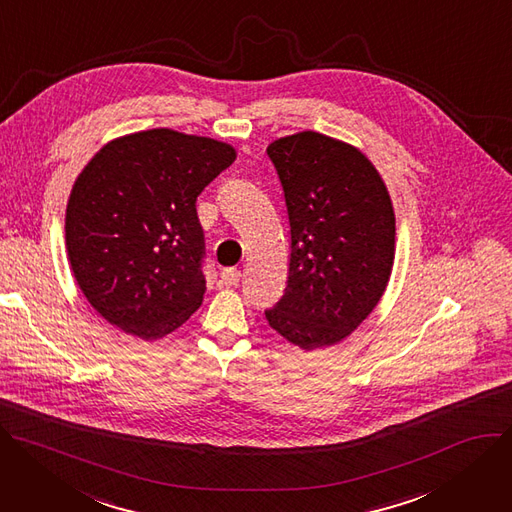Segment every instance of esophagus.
Listing matches in <instances>:
<instances>
[{"label": "esophagus", "mask_w": 512, "mask_h": 512, "mask_svg": "<svg viewBox=\"0 0 512 512\" xmlns=\"http://www.w3.org/2000/svg\"><path fill=\"white\" fill-rule=\"evenodd\" d=\"M242 278V272L238 268H225L221 272V282L225 287H236Z\"/></svg>", "instance_id": "obj_1"}]
</instances>
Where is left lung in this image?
<instances>
[{"label": "left lung", "mask_w": 512, "mask_h": 512, "mask_svg": "<svg viewBox=\"0 0 512 512\" xmlns=\"http://www.w3.org/2000/svg\"><path fill=\"white\" fill-rule=\"evenodd\" d=\"M285 193L291 258L268 325L305 352L346 339L382 299L394 264V209L368 156L305 130L266 148Z\"/></svg>", "instance_id": "8db88e82"}]
</instances>
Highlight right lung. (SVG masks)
<instances>
[{"label":"right lung","instance_id":"right-lung-1","mask_svg":"<svg viewBox=\"0 0 512 512\" xmlns=\"http://www.w3.org/2000/svg\"><path fill=\"white\" fill-rule=\"evenodd\" d=\"M236 160V148L170 128L107 142L67 203L71 270L91 307L154 342L203 303V230L195 201Z\"/></svg>","mask_w":512,"mask_h":512}]
</instances>
